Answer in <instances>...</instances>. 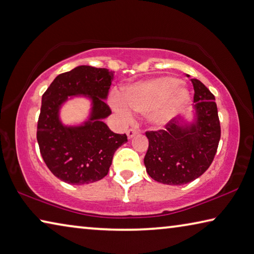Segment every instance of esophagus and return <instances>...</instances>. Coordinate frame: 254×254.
I'll list each match as a JSON object with an SVG mask.
<instances>
[{
  "label": "esophagus",
  "instance_id": "34e87169",
  "mask_svg": "<svg viewBox=\"0 0 254 254\" xmlns=\"http://www.w3.org/2000/svg\"><path fill=\"white\" fill-rule=\"evenodd\" d=\"M138 133H139V130L136 127H131V128H128V130L127 131V138L128 139L133 138V136L136 135Z\"/></svg>",
  "mask_w": 254,
  "mask_h": 254
}]
</instances>
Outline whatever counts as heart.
I'll return each mask as SVG.
<instances>
[{"label": "heart", "mask_w": 254, "mask_h": 254, "mask_svg": "<svg viewBox=\"0 0 254 254\" xmlns=\"http://www.w3.org/2000/svg\"><path fill=\"white\" fill-rule=\"evenodd\" d=\"M181 80L162 76L127 87L123 92L122 102L115 99V106L123 115L130 111L149 113V120L155 126H165L185 104L189 92L181 88Z\"/></svg>", "instance_id": "1"}]
</instances>
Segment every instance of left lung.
<instances>
[{
    "instance_id": "obj_1",
    "label": "left lung",
    "mask_w": 254,
    "mask_h": 254,
    "mask_svg": "<svg viewBox=\"0 0 254 254\" xmlns=\"http://www.w3.org/2000/svg\"><path fill=\"white\" fill-rule=\"evenodd\" d=\"M191 81L194 121L181 126L171 120L163 130L146 132L149 146L144 166L159 183L182 185L198 179L211 165L218 148L220 123L215 96L200 80Z\"/></svg>"
}]
</instances>
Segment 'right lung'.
Here are the masks:
<instances>
[{"mask_svg": "<svg viewBox=\"0 0 254 254\" xmlns=\"http://www.w3.org/2000/svg\"><path fill=\"white\" fill-rule=\"evenodd\" d=\"M113 72L80 65L59 74L44 92L37 123V141L44 162L56 178L75 185L89 184L107 175L113 156L127 141V134L110 130L103 119L111 114L106 99ZM92 99L91 118L83 126L64 127L58 118L69 95Z\"/></svg>", "mask_w": 254, "mask_h": 254, "instance_id": "1", "label": "right lung"}]
</instances>
